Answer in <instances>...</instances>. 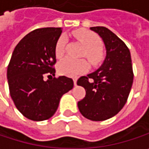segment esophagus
<instances>
[{"instance_id":"esophagus-1","label":"esophagus","mask_w":149,"mask_h":149,"mask_svg":"<svg viewBox=\"0 0 149 149\" xmlns=\"http://www.w3.org/2000/svg\"><path fill=\"white\" fill-rule=\"evenodd\" d=\"M73 82H74V85L76 86V85H77V78H74V79H73Z\"/></svg>"}]
</instances>
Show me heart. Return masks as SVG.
I'll list each match as a JSON object with an SVG mask.
<instances>
[{"label": "heart", "mask_w": 149, "mask_h": 149, "mask_svg": "<svg viewBox=\"0 0 149 149\" xmlns=\"http://www.w3.org/2000/svg\"><path fill=\"white\" fill-rule=\"evenodd\" d=\"M73 36L78 39L85 47L84 55L88 58L92 63H97L102 59V41L99 36L88 30H77L73 32ZM66 44V36L61 35L55 45V55L57 58H61L64 55L65 47ZM88 70V64L84 60H74L71 57H67L60 62L58 65V71L62 75L75 77L77 75L85 72Z\"/></svg>", "instance_id": "1"}]
</instances>
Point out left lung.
Returning <instances> with one entry per match:
<instances>
[{"instance_id":"obj_1","label":"left lung","mask_w":149,"mask_h":149,"mask_svg":"<svg viewBox=\"0 0 149 149\" xmlns=\"http://www.w3.org/2000/svg\"><path fill=\"white\" fill-rule=\"evenodd\" d=\"M102 37L106 58L94 72L81 77L77 84L85 88V97L77 102L80 113L92 121H103L117 114L127 102L133 84L130 50L106 27H90Z\"/></svg>"}]
</instances>
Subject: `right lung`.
<instances>
[{
  "label": "right lung",
  "mask_w": 149,
  "mask_h": 149,
  "mask_svg": "<svg viewBox=\"0 0 149 149\" xmlns=\"http://www.w3.org/2000/svg\"><path fill=\"white\" fill-rule=\"evenodd\" d=\"M61 32V28L54 27L30 32L15 47L7 66L10 95L17 109L33 121L51 118L61 96L73 88V80L67 77L49 78L55 76V45Z\"/></svg>",
  "instance_id": "1"
}]
</instances>
